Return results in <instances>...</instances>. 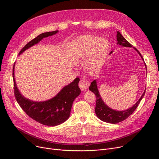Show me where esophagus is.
Here are the masks:
<instances>
[{"label":"esophagus","mask_w":159,"mask_h":159,"mask_svg":"<svg viewBox=\"0 0 159 159\" xmlns=\"http://www.w3.org/2000/svg\"><path fill=\"white\" fill-rule=\"evenodd\" d=\"M89 82L85 80L84 79H81L79 82V86L80 87V88L81 89L82 91H85L86 90L89 86Z\"/></svg>","instance_id":"34e87169"}]
</instances>
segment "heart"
Returning a JSON list of instances; mask_svg holds the SVG:
<instances>
[{
    "label": "heart",
    "instance_id": "obj_1",
    "mask_svg": "<svg viewBox=\"0 0 159 159\" xmlns=\"http://www.w3.org/2000/svg\"><path fill=\"white\" fill-rule=\"evenodd\" d=\"M110 48L108 40L104 37L84 35L80 37L75 47L74 61H85V70L90 75L96 73L106 59Z\"/></svg>",
    "mask_w": 159,
    "mask_h": 159
}]
</instances>
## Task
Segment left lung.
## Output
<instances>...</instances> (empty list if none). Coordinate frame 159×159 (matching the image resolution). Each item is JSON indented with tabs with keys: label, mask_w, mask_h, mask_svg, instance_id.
<instances>
[{
	"label": "left lung",
	"mask_w": 159,
	"mask_h": 159,
	"mask_svg": "<svg viewBox=\"0 0 159 159\" xmlns=\"http://www.w3.org/2000/svg\"><path fill=\"white\" fill-rule=\"evenodd\" d=\"M116 40H117V44L121 46L129 48L133 47L132 45L124 38V37L120 34V33L119 31H117V33H116ZM133 48H134L138 52V53L140 55L141 58H143V60H144L143 56L141 55V54L138 50L135 47H133ZM113 52H111L110 55ZM144 64L146 66V64ZM89 89L91 91H92L93 93H94L96 96V106L95 109V112L97 116V117L100 120H101L104 122L111 124H117L120 122L123 121L125 119H126L128 116H129L133 113V111L136 110V108L139 106L142 98H143L145 94L144 91V92L142 95L139 101L132 107H129V109L124 111H116L111 109V108H110L109 106H107L104 102L103 100L102 99L101 95H100L96 80H94L91 83V85L89 87Z\"/></svg>",
	"instance_id": "8db88e82"
}]
</instances>
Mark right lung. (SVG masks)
I'll return each mask as SVG.
<instances>
[{
    "instance_id": "right-lung-1",
    "label": "right lung",
    "mask_w": 159,
    "mask_h": 159,
    "mask_svg": "<svg viewBox=\"0 0 159 159\" xmlns=\"http://www.w3.org/2000/svg\"><path fill=\"white\" fill-rule=\"evenodd\" d=\"M57 33L58 31L41 33L25 46L19 55L38 44L44 38L52 36ZM15 64V63L13 68L14 93L16 101L23 111L33 120L48 126H55L68 120L74 100L80 94V89L79 87V78H76L70 84L64 86L52 98L46 101L35 102L24 97L16 86L14 74Z\"/></svg>"
}]
</instances>
